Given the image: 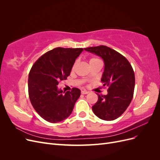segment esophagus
I'll return each mask as SVG.
<instances>
[{"label":"esophagus","instance_id":"34e87169","mask_svg":"<svg viewBox=\"0 0 160 160\" xmlns=\"http://www.w3.org/2000/svg\"><path fill=\"white\" fill-rule=\"evenodd\" d=\"M81 93L82 94H88V93H89V91H85V90H82L81 91Z\"/></svg>","mask_w":160,"mask_h":160}]
</instances>
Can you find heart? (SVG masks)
Instances as JSON below:
<instances>
[{
	"label": "heart",
	"mask_w": 160,
	"mask_h": 160,
	"mask_svg": "<svg viewBox=\"0 0 160 160\" xmlns=\"http://www.w3.org/2000/svg\"><path fill=\"white\" fill-rule=\"evenodd\" d=\"M101 62V61L98 59V58H97V57H91V59H89V63H90V65L93 64V63H95V62ZM76 64H77V61H75L74 63H73V65H72V68H71L72 71H73L75 69Z\"/></svg>",
	"instance_id": "b5f03b06"
}]
</instances>
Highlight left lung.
Here are the masks:
<instances>
[{"mask_svg": "<svg viewBox=\"0 0 160 160\" xmlns=\"http://www.w3.org/2000/svg\"><path fill=\"white\" fill-rule=\"evenodd\" d=\"M103 59L104 72L101 78L103 86L108 87V95H98L92 107L95 115L103 120L118 118L127 109L132 101L135 88V74L128 60L111 48L100 45L84 49Z\"/></svg>", "mask_w": 160, "mask_h": 160, "instance_id": "left-lung-1", "label": "left lung"}]
</instances>
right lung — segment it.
<instances>
[{
  "mask_svg": "<svg viewBox=\"0 0 160 160\" xmlns=\"http://www.w3.org/2000/svg\"><path fill=\"white\" fill-rule=\"evenodd\" d=\"M83 50L57 47L38 58L31 67L28 96L34 109L47 122H60L72 113L81 91L74 88L64 94L57 85L70 75L72 65Z\"/></svg>",
  "mask_w": 160,
  "mask_h": 160,
  "instance_id": "1",
  "label": "right lung"
}]
</instances>
